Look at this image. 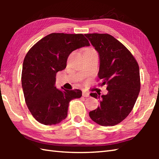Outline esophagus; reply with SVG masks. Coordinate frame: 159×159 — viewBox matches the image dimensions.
<instances>
[{
	"label": "esophagus",
	"mask_w": 159,
	"mask_h": 159,
	"mask_svg": "<svg viewBox=\"0 0 159 159\" xmlns=\"http://www.w3.org/2000/svg\"><path fill=\"white\" fill-rule=\"evenodd\" d=\"M82 95H83V97H85V98H89V97H90V94L88 93V92H86V91H83Z\"/></svg>",
	"instance_id": "34e87169"
}]
</instances>
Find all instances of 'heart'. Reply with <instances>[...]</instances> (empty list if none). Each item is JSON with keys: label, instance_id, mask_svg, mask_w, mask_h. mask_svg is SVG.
<instances>
[{"label": "heart", "instance_id": "b5f03b06", "mask_svg": "<svg viewBox=\"0 0 159 159\" xmlns=\"http://www.w3.org/2000/svg\"><path fill=\"white\" fill-rule=\"evenodd\" d=\"M95 52V50L93 49V48H88V49H87L85 51V52Z\"/></svg>", "mask_w": 159, "mask_h": 159}]
</instances>
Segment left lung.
<instances>
[{
    "label": "left lung",
    "mask_w": 159,
    "mask_h": 159,
    "mask_svg": "<svg viewBox=\"0 0 159 159\" xmlns=\"http://www.w3.org/2000/svg\"><path fill=\"white\" fill-rule=\"evenodd\" d=\"M89 40L99 58L98 77L101 85H107V95L90 93L100 104L90 111L93 121L103 126L118 124L133 109L140 90L138 64L127 48L107 34H88Z\"/></svg>",
    "instance_id": "8db88e82"
}]
</instances>
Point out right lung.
I'll return each mask as SVG.
<instances>
[{
    "label": "right lung",
    "instance_id": "obj_1",
    "mask_svg": "<svg viewBox=\"0 0 159 159\" xmlns=\"http://www.w3.org/2000/svg\"><path fill=\"white\" fill-rule=\"evenodd\" d=\"M90 46L83 34L53 33L37 42L26 54L21 73L25 102L37 121L51 125L67 116L69 102L82 96L80 90H59L56 74L66 68L74 50Z\"/></svg>",
    "mask_w": 159,
    "mask_h": 159
}]
</instances>
